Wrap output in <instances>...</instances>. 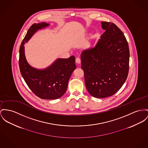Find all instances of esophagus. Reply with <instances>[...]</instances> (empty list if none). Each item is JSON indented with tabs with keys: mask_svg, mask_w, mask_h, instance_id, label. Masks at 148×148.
Here are the masks:
<instances>
[{
	"mask_svg": "<svg viewBox=\"0 0 148 148\" xmlns=\"http://www.w3.org/2000/svg\"><path fill=\"white\" fill-rule=\"evenodd\" d=\"M76 62L78 64H80L81 63V59H79V58H77L76 59Z\"/></svg>",
	"mask_w": 148,
	"mask_h": 148,
	"instance_id": "1",
	"label": "esophagus"
}]
</instances>
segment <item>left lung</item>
<instances>
[{
  "label": "left lung",
  "instance_id": "left-lung-1",
  "mask_svg": "<svg viewBox=\"0 0 148 148\" xmlns=\"http://www.w3.org/2000/svg\"><path fill=\"white\" fill-rule=\"evenodd\" d=\"M106 30L96 45L81 55L86 88L97 98L114 95L122 86L128 73L130 51L123 33L114 23L101 22Z\"/></svg>",
  "mask_w": 148,
  "mask_h": 148
}]
</instances>
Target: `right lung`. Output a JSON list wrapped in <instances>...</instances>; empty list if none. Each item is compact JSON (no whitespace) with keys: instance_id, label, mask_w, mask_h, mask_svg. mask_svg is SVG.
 <instances>
[{"instance_id":"add662e5","label":"right lung","mask_w":148,"mask_h":148,"mask_svg":"<svg viewBox=\"0 0 148 148\" xmlns=\"http://www.w3.org/2000/svg\"><path fill=\"white\" fill-rule=\"evenodd\" d=\"M49 25L41 22L30 27L20 46L19 66L21 75L31 90L41 99L53 100L62 97L66 92L69 78L76 68L75 57L58 58L48 67L38 69L27 62L24 46L38 31Z\"/></svg>"}]
</instances>
